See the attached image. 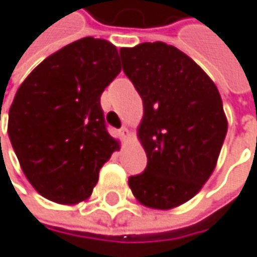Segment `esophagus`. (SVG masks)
Instances as JSON below:
<instances>
[{
    "label": "esophagus",
    "instance_id": "obj_1",
    "mask_svg": "<svg viewBox=\"0 0 257 257\" xmlns=\"http://www.w3.org/2000/svg\"><path fill=\"white\" fill-rule=\"evenodd\" d=\"M119 135H121V138H122L124 141H130V139H132V133H130V130L125 128V127L119 130Z\"/></svg>",
    "mask_w": 257,
    "mask_h": 257
}]
</instances>
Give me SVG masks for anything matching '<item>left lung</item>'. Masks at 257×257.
Segmentation results:
<instances>
[{
  "mask_svg": "<svg viewBox=\"0 0 257 257\" xmlns=\"http://www.w3.org/2000/svg\"><path fill=\"white\" fill-rule=\"evenodd\" d=\"M119 53L144 105L138 139L147 167L128 178L130 190L144 207H179L199 193L217 164L228 128L219 90L193 59L165 43Z\"/></svg>",
  "mask_w": 257,
  "mask_h": 257,
  "instance_id": "left-lung-1",
  "label": "left lung"
}]
</instances>
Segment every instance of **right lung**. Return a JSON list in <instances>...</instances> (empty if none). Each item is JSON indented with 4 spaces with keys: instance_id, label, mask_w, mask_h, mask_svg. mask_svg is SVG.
<instances>
[{
    "instance_id": "right-lung-1",
    "label": "right lung",
    "mask_w": 257,
    "mask_h": 257,
    "mask_svg": "<svg viewBox=\"0 0 257 257\" xmlns=\"http://www.w3.org/2000/svg\"><path fill=\"white\" fill-rule=\"evenodd\" d=\"M119 72L118 49L87 36L47 56L20 85L7 132L27 181L46 199L87 201L99 169L119 150L99 102Z\"/></svg>"
}]
</instances>
